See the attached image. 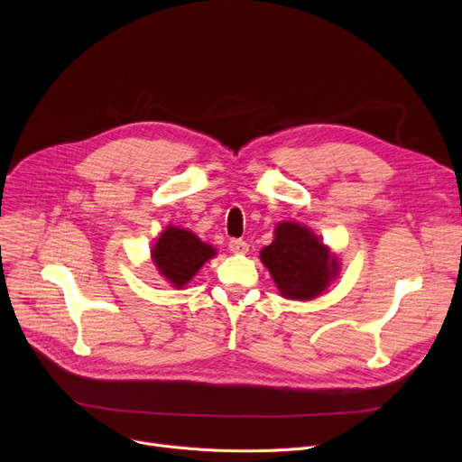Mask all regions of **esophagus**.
<instances>
[{"mask_svg":"<svg viewBox=\"0 0 462 462\" xmlns=\"http://www.w3.org/2000/svg\"><path fill=\"white\" fill-rule=\"evenodd\" d=\"M228 249L234 254H245L249 251V244H247V241H244V239H230Z\"/></svg>","mask_w":462,"mask_h":462,"instance_id":"1","label":"esophagus"}]
</instances>
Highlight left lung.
<instances>
[{"label": "left lung", "instance_id": "left-lung-1", "mask_svg": "<svg viewBox=\"0 0 462 462\" xmlns=\"http://www.w3.org/2000/svg\"><path fill=\"white\" fill-rule=\"evenodd\" d=\"M282 298L307 301L320 296L338 275V260L307 226L279 223L275 239L260 251Z\"/></svg>", "mask_w": 462, "mask_h": 462}]
</instances>
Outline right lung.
I'll return each instance as SVG.
<instances>
[{
    "instance_id": "right-lung-1",
    "label": "right lung",
    "mask_w": 462,
    "mask_h": 462,
    "mask_svg": "<svg viewBox=\"0 0 462 462\" xmlns=\"http://www.w3.org/2000/svg\"><path fill=\"white\" fill-rule=\"evenodd\" d=\"M215 256V249L189 230L168 226L152 249L159 273L176 288H183L202 265Z\"/></svg>"
}]
</instances>
